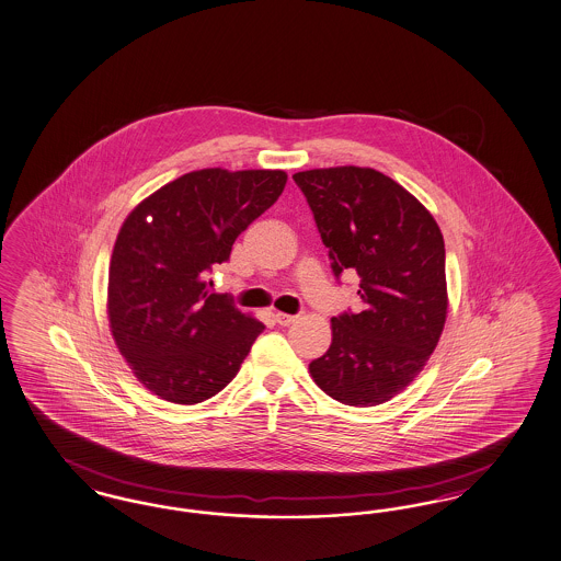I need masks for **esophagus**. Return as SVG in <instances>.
Masks as SVG:
<instances>
[{
  "mask_svg": "<svg viewBox=\"0 0 561 561\" xmlns=\"http://www.w3.org/2000/svg\"><path fill=\"white\" fill-rule=\"evenodd\" d=\"M275 321H277L279 325H291L294 321H298V317H296V314L275 313Z\"/></svg>",
  "mask_w": 561,
  "mask_h": 561,
  "instance_id": "1",
  "label": "esophagus"
}]
</instances>
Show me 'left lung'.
Instances as JSON below:
<instances>
[{"mask_svg":"<svg viewBox=\"0 0 561 561\" xmlns=\"http://www.w3.org/2000/svg\"><path fill=\"white\" fill-rule=\"evenodd\" d=\"M332 271H357L363 311L332 317L314 383L353 407L386 403L424 369L447 321L445 240L426 206L376 169L294 173Z\"/></svg>","mask_w":561,"mask_h":561,"instance_id":"1","label":"left lung"}]
</instances>
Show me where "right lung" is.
Instances as JSON below:
<instances>
[{
  "label": "right lung",
  "mask_w": 561,
  "mask_h": 561,
  "mask_svg": "<svg viewBox=\"0 0 561 561\" xmlns=\"http://www.w3.org/2000/svg\"><path fill=\"white\" fill-rule=\"evenodd\" d=\"M284 171L202 169L139 202L114 242L108 321L135 378L169 403L196 404L240 371L265 325L208 290L236 238L284 192Z\"/></svg>",
  "instance_id": "obj_1"
}]
</instances>
